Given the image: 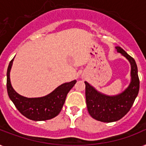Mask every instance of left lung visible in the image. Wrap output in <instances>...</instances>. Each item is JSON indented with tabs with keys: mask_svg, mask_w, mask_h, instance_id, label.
I'll use <instances>...</instances> for the list:
<instances>
[{
	"mask_svg": "<svg viewBox=\"0 0 146 146\" xmlns=\"http://www.w3.org/2000/svg\"><path fill=\"white\" fill-rule=\"evenodd\" d=\"M115 48L128 60L131 66L130 83L127 89L115 96H108L96 90L89 82H85L89 113L92 117L101 122H115L123 117L133 106L139 90L138 69L135 60L120 47L117 46Z\"/></svg>",
	"mask_w": 146,
	"mask_h": 146,
	"instance_id": "left-lung-1",
	"label": "left lung"
}]
</instances>
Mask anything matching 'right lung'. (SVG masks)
Wrapping results in <instances>:
<instances>
[{
	"mask_svg": "<svg viewBox=\"0 0 146 146\" xmlns=\"http://www.w3.org/2000/svg\"><path fill=\"white\" fill-rule=\"evenodd\" d=\"M14 57L10 62L7 72V89L8 96L17 110L28 119L43 121L52 119L59 114L67 94L76 82L73 80L60 85L50 93L43 97L26 98L15 91L10 82V73Z\"/></svg>",
	"mask_w": 146,
	"mask_h": 146,
	"instance_id": "1",
	"label": "right lung"
}]
</instances>
